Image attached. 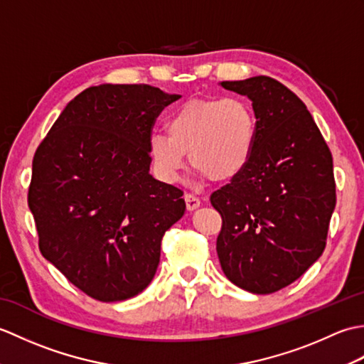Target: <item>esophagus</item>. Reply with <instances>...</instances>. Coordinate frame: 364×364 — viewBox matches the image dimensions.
<instances>
[{
    "label": "esophagus",
    "instance_id": "34e87169",
    "mask_svg": "<svg viewBox=\"0 0 364 364\" xmlns=\"http://www.w3.org/2000/svg\"><path fill=\"white\" fill-rule=\"evenodd\" d=\"M184 200H186V206L189 211L197 210V208L200 206V198L194 194H184Z\"/></svg>",
    "mask_w": 364,
    "mask_h": 364
}]
</instances>
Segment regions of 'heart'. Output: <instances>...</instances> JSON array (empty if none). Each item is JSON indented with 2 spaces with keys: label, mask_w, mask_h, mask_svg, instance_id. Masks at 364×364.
Returning <instances> with one entry per match:
<instances>
[{
  "label": "heart",
  "mask_w": 364,
  "mask_h": 364,
  "mask_svg": "<svg viewBox=\"0 0 364 364\" xmlns=\"http://www.w3.org/2000/svg\"><path fill=\"white\" fill-rule=\"evenodd\" d=\"M166 131L149 139V156L159 180L180 181L188 153L197 176L228 181L252 161L258 122L244 98H196L168 115Z\"/></svg>",
  "instance_id": "1"
}]
</instances>
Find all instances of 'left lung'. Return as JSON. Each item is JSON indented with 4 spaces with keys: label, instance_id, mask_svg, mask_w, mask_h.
I'll list each match as a JSON object with an SVG mask.
<instances>
[{
    "label": "left lung",
    "instance_id": "left-lung-1",
    "mask_svg": "<svg viewBox=\"0 0 364 364\" xmlns=\"http://www.w3.org/2000/svg\"><path fill=\"white\" fill-rule=\"evenodd\" d=\"M220 86L252 100L258 139L249 166L211 194L222 215L215 250L231 283L272 294L326 249L336 205L333 158L305 103L282 82L253 76Z\"/></svg>",
    "mask_w": 364,
    "mask_h": 364
}]
</instances>
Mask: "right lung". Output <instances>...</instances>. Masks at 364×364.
Masks as SVG:
<instances>
[{
  "label": "right lung",
  "instance_id": "1",
  "mask_svg": "<svg viewBox=\"0 0 364 364\" xmlns=\"http://www.w3.org/2000/svg\"><path fill=\"white\" fill-rule=\"evenodd\" d=\"M178 98L149 84L89 87L37 146L28 205L38 249L92 299L142 292L186 210L181 189L149 173L153 125Z\"/></svg>",
  "mask_w": 364,
  "mask_h": 364
}]
</instances>
